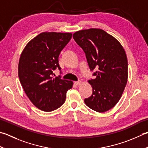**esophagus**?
<instances>
[{"mask_svg":"<svg viewBox=\"0 0 148 148\" xmlns=\"http://www.w3.org/2000/svg\"><path fill=\"white\" fill-rule=\"evenodd\" d=\"M74 84L76 85H77V86H78V85H80L81 84H82V82H81V81H77V82H74Z\"/></svg>","mask_w":148,"mask_h":148,"instance_id":"1","label":"esophagus"}]
</instances>
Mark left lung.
<instances>
[{"label":"left lung","instance_id":"obj_1","mask_svg":"<svg viewBox=\"0 0 148 148\" xmlns=\"http://www.w3.org/2000/svg\"><path fill=\"white\" fill-rule=\"evenodd\" d=\"M73 38L85 52L95 79L88 80L92 94L85 103L93 110H109L121 99L128 82V60L120 42L101 29L78 31Z\"/></svg>","mask_w":148,"mask_h":148}]
</instances>
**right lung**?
Masks as SVG:
<instances>
[{
  "instance_id": "add662e5",
  "label": "right lung",
  "mask_w": 148,
  "mask_h": 148,
  "mask_svg": "<svg viewBox=\"0 0 148 148\" xmlns=\"http://www.w3.org/2000/svg\"><path fill=\"white\" fill-rule=\"evenodd\" d=\"M70 33L43 32L29 42L20 55L18 77L31 103L42 111L51 112L65 103L72 81L54 77L61 70L58 57L72 38Z\"/></svg>"
}]
</instances>
